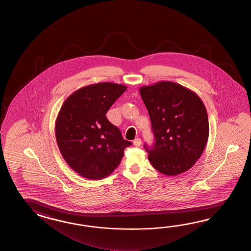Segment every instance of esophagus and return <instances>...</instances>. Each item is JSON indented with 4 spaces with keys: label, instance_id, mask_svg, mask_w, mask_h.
<instances>
[{
    "label": "esophagus",
    "instance_id": "1",
    "mask_svg": "<svg viewBox=\"0 0 251 251\" xmlns=\"http://www.w3.org/2000/svg\"><path fill=\"white\" fill-rule=\"evenodd\" d=\"M133 144L136 146V147H140L141 144H142V140L140 138H136L133 141Z\"/></svg>",
    "mask_w": 251,
    "mask_h": 251
}]
</instances>
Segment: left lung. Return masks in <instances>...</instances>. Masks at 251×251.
Masks as SVG:
<instances>
[{
	"mask_svg": "<svg viewBox=\"0 0 251 251\" xmlns=\"http://www.w3.org/2000/svg\"><path fill=\"white\" fill-rule=\"evenodd\" d=\"M139 91L155 137L151 149L144 145L150 162L167 176L188 171L203 153L208 140V116L202 100L172 81L143 86Z\"/></svg>",
	"mask_w": 251,
	"mask_h": 251,
	"instance_id": "obj_1",
	"label": "left lung"
}]
</instances>
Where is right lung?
<instances>
[{
	"label": "right lung",
	"instance_id": "right-lung-1",
	"mask_svg": "<svg viewBox=\"0 0 251 251\" xmlns=\"http://www.w3.org/2000/svg\"><path fill=\"white\" fill-rule=\"evenodd\" d=\"M126 86L100 82L82 87L62 105L54 132L60 152L80 176L97 180L117 169L131 142L107 120L106 114Z\"/></svg>",
	"mask_w": 251,
	"mask_h": 251
}]
</instances>
